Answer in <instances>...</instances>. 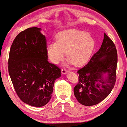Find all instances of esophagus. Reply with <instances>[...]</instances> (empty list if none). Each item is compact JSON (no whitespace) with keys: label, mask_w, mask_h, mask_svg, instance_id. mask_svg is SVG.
<instances>
[{"label":"esophagus","mask_w":127,"mask_h":127,"mask_svg":"<svg viewBox=\"0 0 127 127\" xmlns=\"http://www.w3.org/2000/svg\"><path fill=\"white\" fill-rule=\"evenodd\" d=\"M61 72H62L63 74H67V73L69 72V70H66V69H64H64H61Z\"/></svg>","instance_id":"esophagus-1"}]
</instances>
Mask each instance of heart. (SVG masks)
<instances>
[{
  "label": "heart",
  "mask_w": 127,
  "mask_h": 127,
  "mask_svg": "<svg viewBox=\"0 0 127 127\" xmlns=\"http://www.w3.org/2000/svg\"><path fill=\"white\" fill-rule=\"evenodd\" d=\"M94 47L95 41L90 34L75 29H68L56 35V42L48 44L47 52L50 61L57 64L63 58L66 51L68 62L80 66L89 60Z\"/></svg>",
  "instance_id": "1"
}]
</instances>
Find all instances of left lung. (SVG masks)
Here are the masks:
<instances>
[{"label":"left lung","instance_id":"8db88e82","mask_svg":"<svg viewBox=\"0 0 127 127\" xmlns=\"http://www.w3.org/2000/svg\"><path fill=\"white\" fill-rule=\"evenodd\" d=\"M117 53L115 44L104 33L101 47L88 63L77 71L78 83L74 93L78 102L93 106L103 100L110 94L116 80ZM103 74H107L105 78Z\"/></svg>","mask_w":127,"mask_h":127}]
</instances>
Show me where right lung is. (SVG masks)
<instances>
[{"label":"right lung","mask_w":127,"mask_h":127,"mask_svg":"<svg viewBox=\"0 0 127 127\" xmlns=\"http://www.w3.org/2000/svg\"><path fill=\"white\" fill-rule=\"evenodd\" d=\"M38 27L19 33L11 46L8 72L20 99L33 106H43L51 98L61 69L48 61L46 37Z\"/></svg>","instance_id":"1"}]
</instances>
